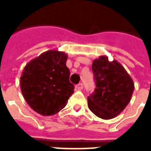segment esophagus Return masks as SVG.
Wrapping results in <instances>:
<instances>
[{
    "instance_id": "1",
    "label": "esophagus",
    "mask_w": 151,
    "mask_h": 151,
    "mask_svg": "<svg viewBox=\"0 0 151 151\" xmlns=\"http://www.w3.org/2000/svg\"><path fill=\"white\" fill-rule=\"evenodd\" d=\"M76 88L78 89V90H82V88H83L82 83H79V84H78V85L76 86Z\"/></svg>"
}]
</instances>
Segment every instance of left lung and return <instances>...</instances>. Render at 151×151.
<instances>
[{
	"instance_id": "1",
	"label": "left lung",
	"mask_w": 151,
	"mask_h": 151,
	"mask_svg": "<svg viewBox=\"0 0 151 151\" xmlns=\"http://www.w3.org/2000/svg\"><path fill=\"white\" fill-rule=\"evenodd\" d=\"M96 88L88 96L90 110L101 119L116 117L129 104L134 83L125 69L117 60L101 56L92 63Z\"/></svg>"
}]
</instances>
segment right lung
<instances>
[{
	"mask_svg": "<svg viewBox=\"0 0 151 151\" xmlns=\"http://www.w3.org/2000/svg\"><path fill=\"white\" fill-rule=\"evenodd\" d=\"M68 56L49 50L31 60L23 69L20 88L28 105L42 116H52L65 107L74 86L69 82Z\"/></svg>",
	"mask_w": 151,
	"mask_h": 151,
	"instance_id": "obj_1",
	"label": "right lung"
}]
</instances>
